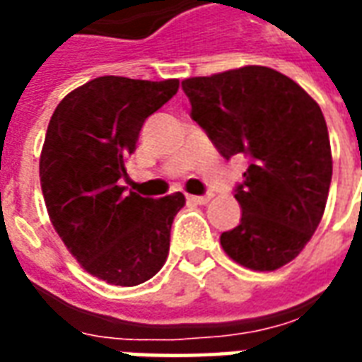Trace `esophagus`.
<instances>
[{
    "mask_svg": "<svg viewBox=\"0 0 362 362\" xmlns=\"http://www.w3.org/2000/svg\"><path fill=\"white\" fill-rule=\"evenodd\" d=\"M189 204H207L211 199V194H205V196H186Z\"/></svg>",
    "mask_w": 362,
    "mask_h": 362,
    "instance_id": "1",
    "label": "esophagus"
}]
</instances>
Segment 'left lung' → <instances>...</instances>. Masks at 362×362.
<instances>
[{
	"label": "left lung",
	"instance_id": "1",
	"mask_svg": "<svg viewBox=\"0 0 362 362\" xmlns=\"http://www.w3.org/2000/svg\"><path fill=\"white\" fill-rule=\"evenodd\" d=\"M192 110L223 157H246L235 188L243 217L221 235L240 266L273 272L296 258L320 225L332 149L316 100L287 75L246 66L182 81Z\"/></svg>",
	"mask_w": 362,
	"mask_h": 362
}]
</instances>
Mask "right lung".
<instances>
[{
	"mask_svg": "<svg viewBox=\"0 0 362 362\" xmlns=\"http://www.w3.org/2000/svg\"><path fill=\"white\" fill-rule=\"evenodd\" d=\"M178 79L104 75L71 90L54 110L40 155L46 209L67 250L110 285L134 287L163 267L184 194H126V160L145 119L178 90Z\"/></svg>",
	"mask_w": 362,
	"mask_h": 362,
	"instance_id": "add662e5",
	"label": "right lung"
}]
</instances>
